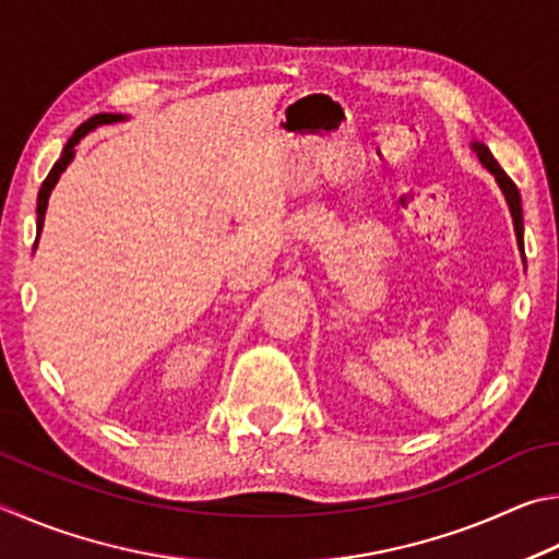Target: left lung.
<instances>
[{
  "mask_svg": "<svg viewBox=\"0 0 559 559\" xmlns=\"http://www.w3.org/2000/svg\"><path fill=\"white\" fill-rule=\"evenodd\" d=\"M472 150L476 152L478 162H481L498 183V189L506 195L508 209H511V218H513V228H515V238H518V248L523 245V209H521V193H518V186L508 179V174L498 166V162L493 159L491 150L484 142H472Z\"/></svg>",
  "mask_w": 559,
  "mask_h": 559,
  "instance_id": "8db88e82",
  "label": "left lung"
}]
</instances>
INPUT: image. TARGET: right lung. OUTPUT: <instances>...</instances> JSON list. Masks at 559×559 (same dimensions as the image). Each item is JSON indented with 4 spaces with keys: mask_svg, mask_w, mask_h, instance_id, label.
<instances>
[{
    "mask_svg": "<svg viewBox=\"0 0 559 559\" xmlns=\"http://www.w3.org/2000/svg\"><path fill=\"white\" fill-rule=\"evenodd\" d=\"M122 120H127V115H117V112H100V115H93L91 120H87V122H83L81 127H78V130L73 132L71 140H68V144L63 146V152H61V159H58V162L53 164V169L48 171L46 181L41 183V191H38V203H36V215H38V218H36V242H34V250H36V245H38V235H41V230H44V218H46L48 199H51L53 186L58 183V179H61V174L68 169V164L73 162V156H75V144L81 142L87 132L97 130V127H100V124H112V122H122Z\"/></svg>",
    "mask_w": 559,
    "mask_h": 559,
    "instance_id": "add662e5",
    "label": "right lung"
}]
</instances>
